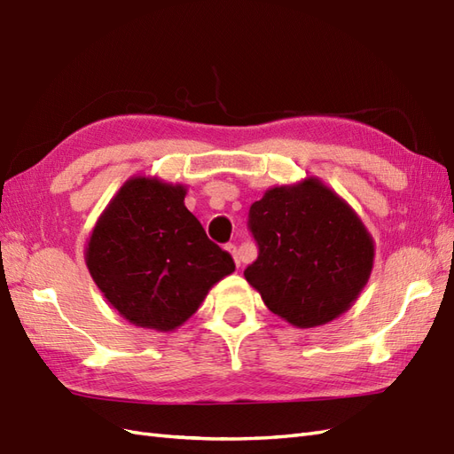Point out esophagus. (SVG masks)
Masks as SVG:
<instances>
[{
  "label": "esophagus",
  "instance_id": "obj_1",
  "mask_svg": "<svg viewBox=\"0 0 454 454\" xmlns=\"http://www.w3.org/2000/svg\"><path fill=\"white\" fill-rule=\"evenodd\" d=\"M231 254H232V260H235V263H237V267L240 265V254H239V250H237V247H235V244H227V247H225Z\"/></svg>",
  "mask_w": 454,
  "mask_h": 454
}]
</instances>
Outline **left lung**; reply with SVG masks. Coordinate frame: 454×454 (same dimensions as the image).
Instances as JSON below:
<instances>
[{"label":"left lung","mask_w":454,"mask_h":454,"mask_svg":"<svg viewBox=\"0 0 454 454\" xmlns=\"http://www.w3.org/2000/svg\"><path fill=\"white\" fill-rule=\"evenodd\" d=\"M257 257L244 277L300 328L333 321L369 280L374 244L348 204L317 179L275 187L248 212Z\"/></svg>","instance_id":"8db88e82"}]
</instances>
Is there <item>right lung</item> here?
Listing matches in <instances>:
<instances>
[{
    "mask_svg": "<svg viewBox=\"0 0 454 454\" xmlns=\"http://www.w3.org/2000/svg\"><path fill=\"white\" fill-rule=\"evenodd\" d=\"M183 200L181 185L129 179L90 239L85 262L95 285L137 326L177 328L235 271L231 254L207 239Z\"/></svg>",
    "mask_w": 454,
    "mask_h": 454,
    "instance_id": "right-lung-1",
    "label": "right lung"
}]
</instances>
